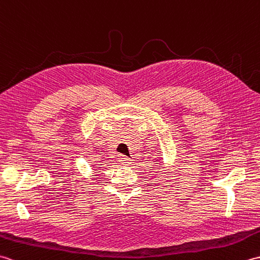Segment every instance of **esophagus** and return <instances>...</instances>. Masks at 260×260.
I'll use <instances>...</instances> for the list:
<instances>
[{"label": "esophagus", "mask_w": 260, "mask_h": 260, "mask_svg": "<svg viewBox=\"0 0 260 260\" xmlns=\"http://www.w3.org/2000/svg\"><path fill=\"white\" fill-rule=\"evenodd\" d=\"M118 161H119L120 164H123V165H129L132 163V159L129 157L124 156V155H119Z\"/></svg>", "instance_id": "obj_1"}]
</instances>
